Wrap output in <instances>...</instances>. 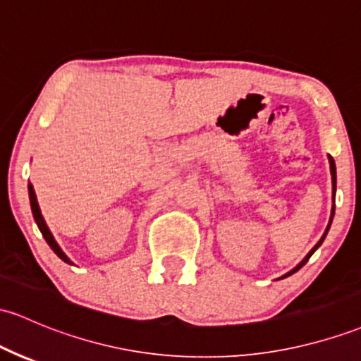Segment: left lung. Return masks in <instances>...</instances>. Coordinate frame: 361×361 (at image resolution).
I'll return each instance as SVG.
<instances>
[{
	"label": "left lung",
	"mask_w": 361,
	"mask_h": 361,
	"mask_svg": "<svg viewBox=\"0 0 361 361\" xmlns=\"http://www.w3.org/2000/svg\"><path fill=\"white\" fill-rule=\"evenodd\" d=\"M329 164H331V176H332V192H334V195H336V164H334V159H332V157H331V156H329ZM334 195H332V197H334ZM334 209H336V207H334V205H332L331 219H329V224H327V229H326V233H324V236H322V238H320V240H319V243H317V245H315V247H314V248H312V250H310V253H308V255H307V257H305V259L302 260V262H300L298 265H296V267H295V269H293V271H290V272H288V274H284L283 277H288V276L295 274V272H296V271H300V269H302V267H303V265L308 262V259H310V257H312V255H314V252L317 250V248H319V247H320V245H322V241H324V238H326V235H327L329 228H331V223H332V217H334Z\"/></svg>",
	"instance_id": "1"
}]
</instances>
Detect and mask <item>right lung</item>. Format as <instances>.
I'll return each instance as SVG.
<instances>
[{
  "label": "right lung",
  "mask_w": 361,
  "mask_h": 361,
  "mask_svg": "<svg viewBox=\"0 0 361 361\" xmlns=\"http://www.w3.org/2000/svg\"><path fill=\"white\" fill-rule=\"evenodd\" d=\"M29 199H30V209H32V214H34L35 223H37L39 229H41V233H42V236H44V240L47 241V245H49V247H51V250H53L54 253H56V255L59 257V259L63 260V262H66V264H73V262H71V260L68 259V257L65 255V252H63L61 248H59V245L56 243V240H54V236L51 235L49 228H47V224H46L44 217H42V214H41V209H39L37 197H35L34 187H32V185H30V183H29Z\"/></svg>",
  "instance_id": "add662e5"
}]
</instances>
